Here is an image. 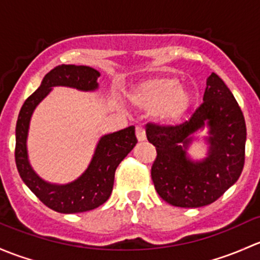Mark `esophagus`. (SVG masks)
Returning <instances> with one entry per match:
<instances>
[{"label": "esophagus", "instance_id": "esophagus-1", "mask_svg": "<svg viewBox=\"0 0 260 260\" xmlns=\"http://www.w3.org/2000/svg\"><path fill=\"white\" fill-rule=\"evenodd\" d=\"M136 138H138L139 141H145L146 140V134L145 129L141 126L136 127Z\"/></svg>", "mask_w": 260, "mask_h": 260}]
</instances>
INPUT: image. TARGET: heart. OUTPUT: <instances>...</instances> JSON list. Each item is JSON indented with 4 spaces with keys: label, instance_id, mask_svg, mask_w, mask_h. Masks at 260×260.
<instances>
[{
    "label": "heart",
    "instance_id": "b5f03b06",
    "mask_svg": "<svg viewBox=\"0 0 260 260\" xmlns=\"http://www.w3.org/2000/svg\"><path fill=\"white\" fill-rule=\"evenodd\" d=\"M129 100L136 108L155 110V116L164 122H175L191 106L192 92L171 76H156L133 87Z\"/></svg>",
    "mask_w": 260,
    "mask_h": 260
}]
</instances>
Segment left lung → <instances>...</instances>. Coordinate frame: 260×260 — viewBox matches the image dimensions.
I'll use <instances>...</instances> for the list:
<instances>
[{
	"mask_svg": "<svg viewBox=\"0 0 260 260\" xmlns=\"http://www.w3.org/2000/svg\"><path fill=\"white\" fill-rule=\"evenodd\" d=\"M203 101L184 124L146 125V138L157 152L151 167L155 190L174 207L211 204L237 183L244 167V116L232 91L214 72L207 79ZM204 128L208 129V156L192 160L186 150L193 134Z\"/></svg>",
	"mask_w": 260,
	"mask_h": 260,
	"instance_id": "1",
	"label": "left lung"
}]
</instances>
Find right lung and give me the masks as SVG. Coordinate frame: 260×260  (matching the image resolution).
Instances as JSON below:
<instances>
[{"label":"right lung","instance_id":"1","mask_svg":"<svg viewBox=\"0 0 260 260\" xmlns=\"http://www.w3.org/2000/svg\"><path fill=\"white\" fill-rule=\"evenodd\" d=\"M99 77L100 72L90 66H56L45 75L39 89L25 101L18 114L16 124V167L28 189L46 207L57 213H84L104 204L111 195L115 170L138 143L134 126L103 135L87 169L68 184L49 183L32 169L28 160L27 136L31 116L37 105L56 86L80 91L98 90Z\"/></svg>","mask_w":260,"mask_h":260}]
</instances>
